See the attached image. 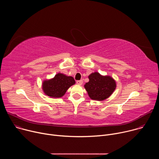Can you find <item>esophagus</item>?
Masks as SVG:
<instances>
[{"instance_id":"1","label":"esophagus","mask_w":159,"mask_h":159,"mask_svg":"<svg viewBox=\"0 0 159 159\" xmlns=\"http://www.w3.org/2000/svg\"><path fill=\"white\" fill-rule=\"evenodd\" d=\"M76 83L78 84V85H82L83 84V80H77L76 82Z\"/></svg>"}]
</instances>
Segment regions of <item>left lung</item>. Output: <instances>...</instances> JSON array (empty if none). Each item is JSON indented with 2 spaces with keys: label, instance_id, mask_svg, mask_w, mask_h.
Wrapping results in <instances>:
<instances>
[{
  "label": "left lung",
  "instance_id": "obj_1",
  "mask_svg": "<svg viewBox=\"0 0 159 159\" xmlns=\"http://www.w3.org/2000/svg\"><path fill=\"white\" fill-rule=\"evenodd\" d=\"M89 81L84 87L90 98L96 101H103L108 98L114 92L116 84L110 76H103L98 72L89 75Z\"/></svg>",
  "mask_w": 159,
  "mask_h": 159
}]
</instances>
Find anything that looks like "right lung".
<instances>
[{
    "mask_svg": "<svg viewBox=\"0 0 159 159\" xmlns=\"http://www.w3.org/2000/svg\"><path fill=\"white\" fill-rule=\"evenodd\" d=\"M75 83V81L72 77L58 73L53 79L43 81L42 89L46 95L58 98L64 96L68 89Z\"/></svg>",
    "mask_w": 159,
    "mask_h": 159,
    "instance_id": "right-lung-1",
    "label": "right lung"
}]
</instances>
